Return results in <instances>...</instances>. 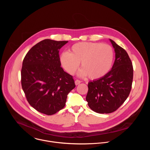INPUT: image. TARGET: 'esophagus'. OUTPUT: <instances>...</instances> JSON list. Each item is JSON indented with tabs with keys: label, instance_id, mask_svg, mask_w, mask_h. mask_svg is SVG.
Wrapping results in <instances>:
<instances>
[{
	"label": "esophagus",
	"instance_id": "34e87169",
	"mask_svg": "<svg viewBox=\"0 0 150 150\" xmlns=\"http://www.w3.org/2000/svg\"><path fill=\"white\" fill-rule=\"evenodd\" d=\"M81 82V81H79V80H78V79H76V80H75V83L76 85H79Z\"/></svg>",
	"mask_w": 150,
	"mask_h": 150
}]
</instances>
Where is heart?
Wrapping results in <instances>:
<instances>
[{"mask_svg":"<svg viewBox=\"0 0 150 150\" xmlns=\"http://www.w3.org/2000/svg\"><path fill=\"white\" fill-rule=\"evenodd\" d=\"M113 58L110 46L93 42H77L71 47L70 53L64 52L59 57L62 66L70 75L75 74L81 62L82 68L79 72V76L88 75L92 79H98L108 74Z\"/></svg>","mask_w":150,"mask_h":150,"instance_id":"heart-1","label":"heart"}]
</instances>
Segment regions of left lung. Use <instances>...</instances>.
Segmentation results:
<instances>
[{
	"instance_id": "1",
	"label": "left lung",
	"mask_w": 150,
	"mask_h": 150,
	"mask_svg": "<svg viewBox=\"0 0 150 150\" xmlns=\"http://www.w3.org/2000/svg\"><path fill=\"white\" fill-rule=\"evenodd\" d=\"M115 52L112 69L105 75L88 82L86 100L98 113L116 111L129 96L133 80V66L127 52L110 39Z\"/></svg>"
}]
</instances>
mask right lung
I'll return each instance as SVG.
<instances>
[{
  "label": "right lung",
  "mask_w": 150,
  "mask_h": 150,
  "mask_svg": "<svg viewBox=\"0 0 150 150\" xmlns=\"http://www.w3.org/2000/svg\"><path fill=\"white\" fill-rule=\"evenodd\" d=\"M68 41L45 39L25 55L21 69V85L29 104L38 112L52 115L65 105L75 87L73 76L60 67L59 50Z\"/></svg>",
  "instance_id": "1"
}]
</instances>
